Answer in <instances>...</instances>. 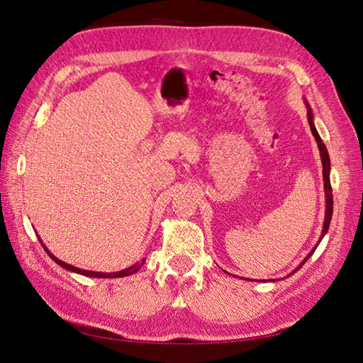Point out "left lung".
I'll list each match as a JSON object with an SVG mask.
<instances>
[{"mask_svg": "<svg viewBox=\"0 0 363 363\" xmlns=\"http://www.w3.org/2000/svg\"><path fill=\"white\" fill-rule=\"evenodd\" d=\"M306 106H307V117H309V125H311V130H312V134H313V137H315V140H317V145H318V150H320V156H321V164H323V181H325V194H326V217H325V223H323V230H321V237H320V240H318V243H317V246L320 245V242H321V238L326 235V233H328V229H329V225H330V218H333V209H334V199H333V187H330V179H329V173H330V160H329V154H328V150H326V146H325V143H323V140H321V137L318 135V133H317V128H315V123H313V113H312V109H311V106L307 104V101H306ZM317 246H315V248H317ZM315 248L307 254L306 256V259L301 262V264L293 269V272L289 274V276H291L293 273H296L298 269L304 265V262L309 259L312 254H313V251H315ZM262 282H264L265 279H260ZM273 282H276L277 279H272Z\"/></svg>", "mask_w": 363, "mask_h": 363, "instance_id": "left-lung-1", "label": "left lung"}]
</instances>
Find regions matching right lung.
Segmentation results:
<instances>
[{
	"label": "right lung",
	"mask_w": 363,
	"mask_h": 363,
	"mask_svg": "<svg viewBox=\"0 0 363 363\" xmlns=\"http://www.w3.org/2000/svg\"><path fill=\"white\" fill-rule=\"evenodd\" d=\"M40 243H42V246H43V250L48 252V256L56 262L57 265H60L62 268H65V269H68V272H72V273H78V274H82V276H89V277H104V279H111V277H125V276H130V274H134V273H137L138 269H140L142 267H143V264H145V259L142 260V262H137V264H134V265H130L129 268H125V269H121V272H113V273H101V272H89V269H82V268H78V267H73V265H70V264H65V262H62V260H59L56 256H54V254H51L50 251H48V248H46L45 246V243L40 240Z\"/></svg>",
	"instance_id": "add662e5"
}]
</instances>
